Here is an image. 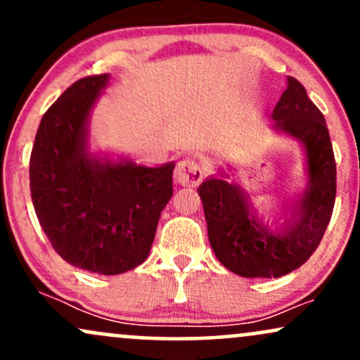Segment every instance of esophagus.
Here are the masks:
<instances>
[{"instance_id": "1", "label": "esophagus", "mask_w": 360, "mask_h": 360, "mask_svg": "<svg viewBox=\"0 0 360 360\" xmlns=\"http://www.w3.org/2000/svg\"><path fill=\"white\" fill-rule=\"evenodd\" d=\"M205 169L198 160L194 159H183L176 166L174 179L176 183L183 186H198L203 181Z\"/></svg>"}]
</instances>
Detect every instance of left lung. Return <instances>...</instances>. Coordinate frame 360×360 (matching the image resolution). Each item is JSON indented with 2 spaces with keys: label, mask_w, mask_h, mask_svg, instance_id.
Wrapping results in <instances>:
<instances>
[{
  "label": "left lung",
  "mask_w": 360,
  "mask_h": 360,
  "mask_svg": "<svg viewBox=\"0 0 360 360\" xmlns=\"http://www.w3.org/2000/svg\"><path fill=\"white\" fill-rule=\"evenodd\" d=\"M272 131L296 140L304 154L307 186L279 203L276 226L264 225L235 169H218L198 188L208 238L223 266L242 278H281L298 269L323 237L337 191V166L321 111L295 77L271 115Z\"/></svg>",
  "instance_id": "obj_1"
}]
</instances>
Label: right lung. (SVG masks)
<instances>
[{
	"instance_id": "add662e5",
	"label": "right lung",
	"mask_w": 360,
	"mask_h": 360,
	"mask_svg": "<svg viewBox=\"0 0 360 360\" xmlns=\"http://www.w3.org/2000/svg\"><path fill=\"white\" fill-rule=\"evenodd\" d=\"M108 81L110 74L82 77L45 111L30 155V191L57 254L79 269L115 276L148 257L176 164L148 167L91 150V113Z\"/></svg>"
}]
</instances>
